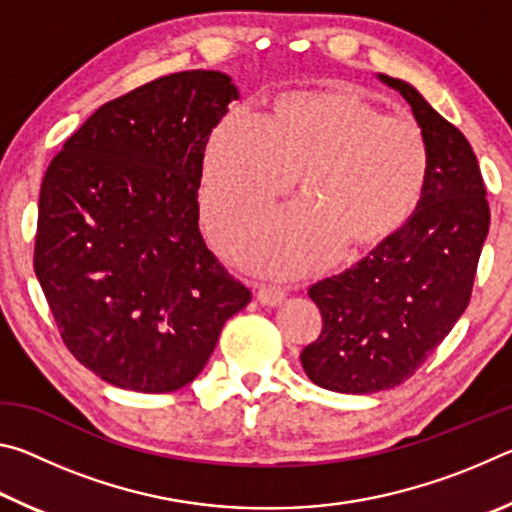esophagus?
Returning a JSON list of instances; mask_svg holds the SVG:
<instances>
[{
    "label": "esophagus",
    "instance_id": "34e87169",
    "mask_svg": "<svg viewBox=\"0 0 512 512\" xmlns=\"http://www.w3.org/2000/svg\"><path fill=\"white\" fill-rule=\"evenodd\" d=\"M284 298H287V291H284L282 287H275V284H262V287L257 289V300L266 307L282 305Z\"/></svg>",
    "mask_w": 512,
    "mask_h": 512
}]
</instances>
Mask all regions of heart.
Segmentation results:
<instances>
[{
  "instance_id": "1",
  "label": "heart",
  "mask_w": 512,
  "mask_h": 512,
  "mask_svg": "<svg viewBox=\"0 0 512 512\" xmlns=\"http://www.w3.org/2000/svg\"><path fill=\"white\" fill-rule=\"evenodd\" d=\"M298 173L307 203L239 235L232 250L244 264L296 273L325 264L341 244L361 250L391 237L427 187L429 144L413 119L384 115L348 90L280 94L259 121L232 110L205 144L207 230L221 237L250 223Z\"/></svg>"
}]
</instances>
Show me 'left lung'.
<instances>
[{
	"instance_id": "obj_1",
	"label": "left lung",
	"mask_w": 512,
	"mask_h": 512,
	"mask_svg": "<svg viewBox=\"0 0 512 512\" xmlns=\"http://www.w3.org/2000/svg\"><path fill=\"white\" fill-rule=\"evenodd\" d=\"M409 101L429 144V178L409 221L348 271L309 287L323 316L300 352L314 384L366 395L400 386L470 305L490 207L470 142L413 85L379 76Z\"/></svg>"
}]
</instances>
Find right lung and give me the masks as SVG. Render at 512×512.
<instances>
[{
    "label": "right lung",
    "mask_w": 512,
    "mask_h": 512,
    "mask_svg": "<svg viewBox=\"0 0 512 512\" xmlns=\"http://www.w3.org/2000/svg\"><path fill=\"white\" fill-rule=\"evenodd\" d=\"M239 92L178 72L94 112L42 178L33 268L74 359L112 386L171 393L196 379L250 302L205 246V144Z\"/></svg>",
    "instance_id": "add662e5"
}]
</instances>
